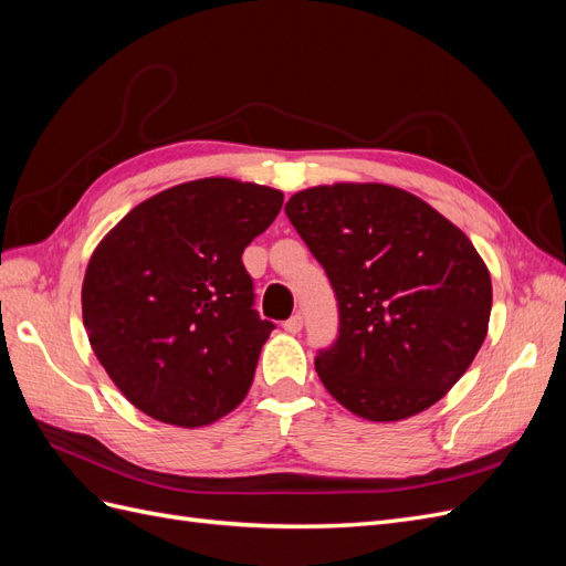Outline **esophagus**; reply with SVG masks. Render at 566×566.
Instances as JSON below:
<instances>
[{
  "label": "esophagus",
  "mask_w": 566,
  "mask_h": 566,
  "mask_svg": "<svg viewBox=\"0 0 566 566\" xmlns=\"http://www.w3.org/2000/svg\"><path fill=\"white\" fill-rule=\"evenodd\" d=\"M283 328H285L290 335H297V333L302 331V316H300V314L290 316V318L283 323Z\"/></svg>",
  "instance_id": "obj_1"
}]
</instances>
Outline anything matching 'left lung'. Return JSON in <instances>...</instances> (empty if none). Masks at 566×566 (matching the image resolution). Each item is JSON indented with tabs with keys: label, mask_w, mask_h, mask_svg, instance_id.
<instances>
[{
	"label": "left lung",
	"mask_w": 566,
	"mask_h": 566,
	"mask_svg": "<svg viewBox=\"0 0 566 566\" xmlns=\"http://www.w3.org/2000/svg\"><path fill=\"white\" fill-rule=\"evenodd\" d=\"M285 214L337 297L339 335L316 356L323 387L373 422L434 406L489 331L491 276L470 238L387 184L306 188Z\"/></svg>",
	"instance_id": "obj_1"
}]
</instances>
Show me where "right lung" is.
<instances>
[{"instance_id":"1","label":"right lung","mask_w":566,"mask_h":566,"mask_svg":"<svg viewBox=\"0 0 566 566\" xmlns=\"http://www.w3.org/2000/svg\"><path fill=\"white\" fill-rule=\"evenodd\" d=\"M281 205L276 188L196 179L136 205L96 245L84 328L108 378L146 416L193 430L248 397L273 323L252 310L241 256Z\"/></svg>"}]
</instances>
